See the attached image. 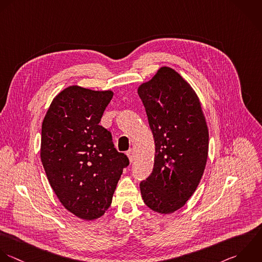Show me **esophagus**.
<instances>
[{
    "instance_id": "obj_1",
    "label": "esophagus",
    "mask_w": 262,
    "mask_h": 262,
    "mask_svg": "<svg viewBox=\"0 0 262 262\" xmlns=\"http://www.w3.org/2000/svg\"><path fill=\"white\" fill-rule=\"evenodd\" d=\"M126 155L129 159L130 162H133L135 160V150L134 149H129L127 152H126Z\"/></svg>"
}]
</instances>
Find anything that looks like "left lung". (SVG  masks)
<instances>
[{"label": "left lung", "instance_id": "8db88e82", "mask_svg": "<svg viewBox=\"0 0 262 262\" xmlns=\"http://www.w3.org/2000/svg\"><path fill=\"white\" fill-rule=\"evenodd\" d=\"M138 94L155 143L152 173L140 183L142 198L152 210L172 213L186 204L203 176L209 141L205 117L196 93L169 67H161Z\"/></svg>", "mask_w": 262, "mask_h": 262}]
</instances>
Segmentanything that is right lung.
<instances>
[{
    "label": "right lung",
    "instance_id": "right-lung-1",
    "mask_svg": "<svg viewBox=\"0 0 262 262\" xmlns=\"http://www.w3.org/2000/svg\"><path fill=\"white\" fill-rule=\"evenodd\" d=\"M111 91L72 85L58 94L41 125L40 159L62 205L92 221L109 208L120 176L129 164L100 125Z\"/></svg>",
    "mask_w": 262,
    "mask_h": 262
}]
</instances>
